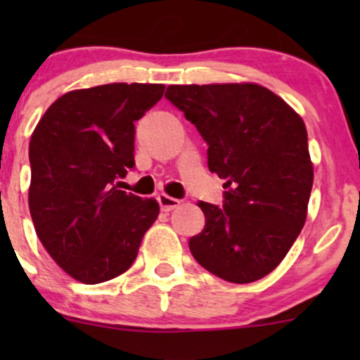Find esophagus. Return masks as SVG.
Listing matches in <instances>:
<instances>
[{"label":"esophagus","instance_id":"esophagus-1","mask_svg":"<svg viewBox=\"0 0 360 360\" xmlns=\"http://www.w3.org/2000/svg\"><path fill=\"white\" fill-rule=\"evenodd\" d=\"M158 203H160V209H162L163 212H170V210L176 209V207L179 205L181 202L177 200V198L169 197V195L160 193V195H158Z\"/></svg>","mask_w":360,"mask_h":360}]
</instances>
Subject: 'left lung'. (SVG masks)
Masks as SVG:
<instances>
[{
	"label": "left lung",
	"mask_w": 360,
	"mask_h": 360,
	"mask_svg": "<svg viewBox=\"0 0 360 360\" xmlns=\"http://www.w3.org/2000/svg\"><path fill=\"white\" fill-rule=\"evenodd\" d=\"M224 179L223 209L200 202L205 228L190 238L195 259L233 284L259 281L281 264L307 221L314 184L303 118L257 83L170 85Z\"/></svg>",
	"instance_id": "1"
}]
</instances>
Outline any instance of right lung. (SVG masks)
Segmentation results:
<instances>
[{"instance_id":"add662e5","label":"right lung","mask_w":360,"mask_h":360,"mask_svg":"<svg viewBox=\"0 0 360 360\" xmlns=\"http://www.w3.org/2000/svg\"><path fill=\"white\" fill-rule=\"evenodd\" d=\"M158 83L71 90L39 118L29 143V210L43 248L83 284L129 270L158 217L153 198L118 190L134 163V122L155 106Z\"/></svg>"}]
</instances>
